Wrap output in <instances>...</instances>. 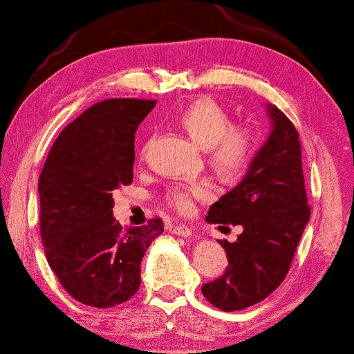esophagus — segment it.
Segmentation results:
<instances>
[{"label":"esophagus","mask_w":354,"mask_h":354,"mask_svg":"<svg viewBox=\"0 0 354 354\" xmlns=\"http://www.w3.org/2000/svg\"><path fill=\"white\" fill-rule=\"evenodd\" d=\"M171 234L178 235V236H185V239H186V236L192 235V230L187 225H183V223H180V225L171 227Z\"/></svg>","instance_id":"34e87169"}]
</instances>
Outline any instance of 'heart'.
<instances>
[{
    "label": "heart",
    "mask_w": 354,
    "mask_h": 354,
    "mask_svg": "<svg viewBox=\"0 0 354 354\" xmlns=\"http://www.w3.org/2000/svg\"><path fill=\"white\" fill-rule=\"evenodd\" d=\"M176 124L192 144L205 151L209 167L222 176H236L243 171L253 155V132L243 125H232L230 115L212 100H198L176 115ZM209 196L204 183L173 187L168 204L181 214L194 209L196 199Z\"/></svg>",
    "instance_id": "obj_1"
}]
</instances>
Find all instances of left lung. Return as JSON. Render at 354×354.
<instances>
[{
  "instance_id": "8db88e82",
  "label": "left lung",
  "mask_w": 354,
  "mask_h": 354,
  "mask_svg": "<svg viewBox=\"0 0 354 354\" xmlns=\"http://www.w3.org/2000/svg\"><path fill=\"white\" fill-rule=\"evenodd\" d=\"M266 142L239 185L210 205L205 217L243 229L234 243L218 241L229 266L203 286L204 297L225 312L254 306L279 288L310 218L299 133L276 106L266 104Z\"/></svg>"
}]
</instances>
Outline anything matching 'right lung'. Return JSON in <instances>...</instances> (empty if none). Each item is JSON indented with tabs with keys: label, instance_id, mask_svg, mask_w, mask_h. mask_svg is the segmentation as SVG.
<instances>
[{
	"label": "right lung",
	"instance_id": "add662e5",
	"mask_svg": "<svg viewBox=\"0 0 354 354\" xmlns=\"http://www.w3.org/2000/svg\"><path fill=\"white\" fill-rule=\"evenodd\" d=\"M155 101L106 100L66 125L39 178L40 235L52 271L71 297L109 308L140 288L142 258L163 222L122 229L113 191L133 180V142Z\"/></svg>",
	"mask_w": 354,
	"mask_h": 354
}]
</instances>
